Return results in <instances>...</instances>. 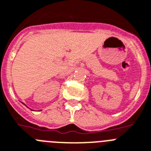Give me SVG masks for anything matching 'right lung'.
Returning <instances> with one entry per match:
<instances>
[{
  "instance_id": "add662e5",
  "label": "right lung",
  "mask_w": 151,
  "mask_h": 151,
  "mask_svg": "<svg viewBox=\"0 0 151 151\" xmlns=\"http://www.w3.org/2000/svg\"><path fill=\"white\" fill-rule=\"evenodd\" d=\"M23 104H24V103H23Z\"/></svg>"
}]
</instances>
